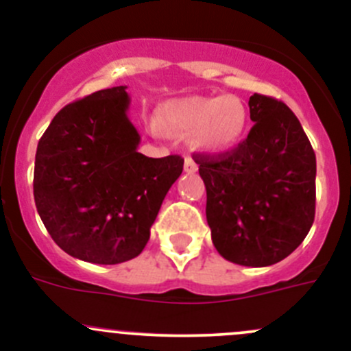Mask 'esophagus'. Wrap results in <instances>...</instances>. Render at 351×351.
Listing matches in <instances>:
<instances>
[{
  "label": "esophagus",
  "mask_w": 351,
  "mask_h": 351,
  "mask_svg": "<svg viewBox=\"0 0 351 351\" xmlns=\"http://www.w3.org/2000/svg\"><path fill=\"white\" fill-rule=\"evenodd\" d=\"M196 169H198V165L195 163L193 161V158H184V171L186 173H195Z\"/></svg>",
  "instance_id": "34e87169"
}]
</instances>
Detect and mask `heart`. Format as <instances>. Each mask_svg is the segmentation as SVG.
Returning a JSON list of instances; mask_svg holds the SVG:
<instances>
[{
    "mask_svg": "<svg viewBox=\"0 0 351 351\" xmlns=\"http://www.w3.org/2000/svg\"><path fill=\"white\" fill-rule=\"evenodd\" d=\"M155 134L165 128L180 134H191V145L208 155L230 152L243 140L248 128V110L234 95H191L169 99L160 110V119L149 123Z\"/></svg>",
    "mask_w": 351,
    "mask_h": 351,
    "instance_id": "b5f03b06",
    "label": "heart"
}]
</instances>
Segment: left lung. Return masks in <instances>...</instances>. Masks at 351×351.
Returning a JSON list of instances; mask_svg holds the SVG:
<instances>
[{
    "instance_id": "1",
    "label": "left lung",
    "mask_w": 351,
    "mask_h": 351,
    "mask_svg": "<svg viewBox=\"0 0 351 351\" xmlns=\"http://www.w3.org/2000/svg\"><path fill=\"white\" fill-rule=\"evenodd\" d=\"M255 123L237 148L196 155L215 248L243 267H269L293 253L315 219L317 158L298 118L269 96H250Z\"/></svg>"
}]
</instances>
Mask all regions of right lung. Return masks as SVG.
Masks as SVG:
<instances>
[{"label": "right lung", "instance_id": "obj_1", "mask_svg": "<svg viewBox=\"0 0 351 351\" xmlns=\"http://www.w3.org/2000/svg\"><path fill=\"white\" fill-rule=\"evenodd\" d=\"M126 86L99 90L53 118L36 149L33 193L41 221L68 255L98 265L138 256L183 158L138 153Z\"/></svg>", "mask_w": 351, "mask_h": 351}]
</instances>
